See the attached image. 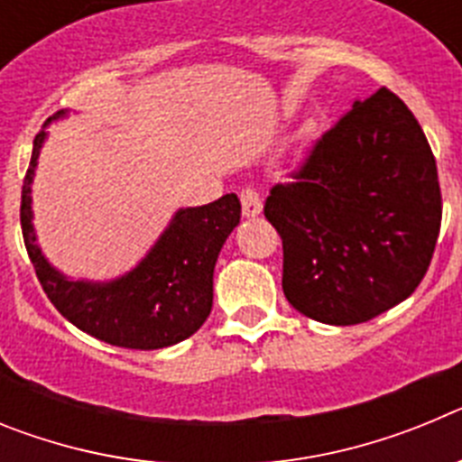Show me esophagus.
<instances>
[{
  "mask_svg": "<svg viewBox=\"0 0 462 462\" xmlns=\"http://www.w3.org/2000/svg\"><path fill=\"white\" fill-rule=\"evenodd\" d=\"M240 203H243L245 217H259L261 210H263V201H261L259 191L252 189V187H245L240 191Z\"/></svg>",
  "mask_w": 462,
  "mask_h": 462,
  "instance_id": "obj_1",
  "label": "esophagus"
}]
</instances>
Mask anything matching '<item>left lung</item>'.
Segmentation results:
<instances>
[{
    "mask_svg": "<svg viewBox=\"0 0 462 462\" xmlns=\"http://www.w3.org/2000/svg\"><path fill=\"white\" fill-rule=\"evenodd\" d=\"M293 178L263 206L282 238L289 303L352 326L411 296L442 224L438 166L411 110L386 88L356 99Z\"/></svg>",
    "mask_w": 462,
    "mask_h": 462,
    "instance_id": "1",
    "label": "left lung"
}]
</instances>
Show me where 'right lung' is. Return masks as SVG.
<instances>
[{"instance_id":"obj_1","label":"right lung","mask_w":462,"mask_h":462,"mask_svg":"<svg viewBox=\"0 0 462 462\" xmlns=\"http://www.w3.org/2000/svg\"><path fill=\"white\" fill-rule=\"evenodd\" d=\"M60 110L51 120L67 117ZM48 132L34 138L23 182L20 224L27 254L51 303L97 340L126 349H164L194 336L212 310V275L224 243L240 224V201L226 194L199 208H180L164 234L132 271L116 280H73L57 271L36 243L32 182Z\"/></svg>"}]
</instances>
